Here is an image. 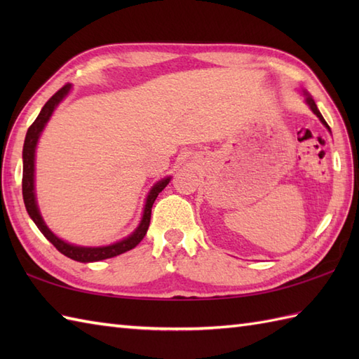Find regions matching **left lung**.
<instances>
[{
	"label": "left lung",
	"mask_w": 359,
	"mask_h": 359,
	"mask_svg": "<svg viewBox=\"0 0 359 359\" xmlns=\"http://www.w3.org/2000/svg\"><path fill=\"white\" fill-rule=\"evenodd\" d=\"M307 103H309V106H310V109H311V111H313V112L316 114V116H318V118H319V120H321V121H323V123H324V125H325L327 128H329V129H330V126H329V125H327V121H325V120H324V117L321 116V112H319V109H318V106H316V103L313 102V98H311V97H309V95H307Z\"/></svg>",
	"instance_id": "8db88e82"
}]
</instances>
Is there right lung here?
Instances as JSON below:
<instances>
[{"label":"right lung","instance_id":"right-lung-1","mask_svg":"<svg viewBox=\"0 0 359 359\" xmlns=\"http://www.w3.org/2000/svg\"><path fill=\"white\" fill-rule=\"evenodd\" d=\"M69 89H71L69 83L65 85L62 89H58L57 93L53 94L48 102H46L41 112L38 114V117L35 118L34 123L27 129L25 147H22V199H25L26 210L29 212V216L32 217L35 225L38 226V230L44 234V238L48 239L52 245L60 251V253L79 262H95V261H102V259L118 256L121 253H125V251H129L139 245L140 241L144 238V234L148 231V226L151 222L152 203H154V201L157 199L158 193L163 191V188L170 184L171 177L160 180L158 184L152 187L151 193L148 194L147 205H144L142 222L139 228H137L129 238L120 241L117 243H112V245H108V247H75L62 239H58L57 236L53 234L48 226H46V224L43 222V219L40 216V211H38V207H36L35 191H34V168H35L34 162H35V148H36L38 137H40L44 125L48 123V120L50 118L55 106L63 100L65 95H67Z\"/></svg>","mask_w":359,"mask_h":359}]
</instances>
